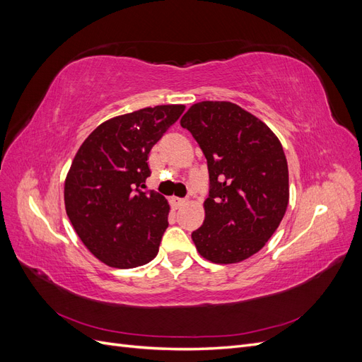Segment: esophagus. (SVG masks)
<instances>
[{
  "mask_svg": "<svg viewBox=\"0 0 362 362\" xmlns=\"http://www.w3.org/2000/svg\"><path fill=\"white\" fill-rule=\"evenodd\" d=\"M185 199H181V198H172L170 199V204L175 206V208H180V206H182V205H185Z\"/></svg>",
  "mask_w": 362,
  "mask_h": 362,
  "instance_id": "34e87169",
  "label": "esophagus"
}]
</instances>
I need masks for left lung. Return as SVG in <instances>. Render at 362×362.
Masks as SVG:
<instances>
[{
    "instance_id": "obj_1",
    "label": "left lung",
    "mask_w": 362,
    "mask_h": 362,
    "mask_svg": "<svg viewBox=\"0 0 362 362\" xmlns=\"http://www.w3.org/2000/svg\"><path fill=\"white\" fill-rule=\"evenodd\" d=\"M181 127L198 141L210 175L205 221L192 233L196 249L216 264L252 257L276 231L288 205L281 141L258 117L228 101L193 104Z\"/></svg>"
}]
</instances>
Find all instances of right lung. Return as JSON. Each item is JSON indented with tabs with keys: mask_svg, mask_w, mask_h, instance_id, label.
Returning a JSON list of instances; mask_svg holds the SVG:
<instances>
[{
	"mask_svg": "<svg viewBox=\"0 0 362 362\" xmlns=\"http://www.w3.org/2000/svg\"><path fill=\"white\" fill-rule=\"evenodd\" d=\"M184 108L146 107L108 119L76 152L64 181V206L75 233L104 264L133 269L157 257L169 204L145 190L148 156Z\"/></svg>",
	"mask_w": 362,
	"mask_h": 362,
	"instance_id": "obj_1",
	"label": "right lung"
}]
</instances>
